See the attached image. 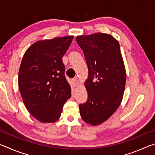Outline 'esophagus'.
Here are the masks:
<instances>
[{
  "label": "esophagus",
  "mask_w": 155,
  "mask_h": 155,
  "mask_svg": "<svg viewBox=\"0 0 155 155\" xmlns=\"http://www.w3.org/2000/svg\"><path fill=\"white\" fill-rule=\"evenodd\" d=\"M72 85L74 87H77V86L79 85V83H78V80L77 78H75L72 80Z\"/></svg>",
  "instance_id": "1"
}]
</instances>
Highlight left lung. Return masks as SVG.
<instances>
[{"label": "left lung", "mask_w": 155, "mask_h": 155, "mask_svg": "<svg viewBox=\"0 0 155 155\" xmlns=\"http://www.w3.org/2000/svg\"><path fill=\"white\" fill-rule=\"evenodd\" d=\"M88 67L87 101L79 104L83 121L96 126L108 120L122 103L127 73L118 41L107 33L78 35Z\"/></svg>", "instance_id": "left-lung-1"}]
</instances>
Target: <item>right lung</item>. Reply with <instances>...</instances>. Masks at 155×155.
Here are the masks:
<instances>
[{"label": "right lung", "mask_w": 155, "mask_h": 155, "mask_svg": "<svg viewBox=\"0 0 155 155\" xmlns=\"http://www.w3.org/2000/svg\"><path fill=\"white\" fill-rule=\"evenodd\" d=\"M74 36L38 41L23 56L18 73V87L28 111L43 123L55 122L71 97L65 77L62 57Z\"/></svg>", "instance_id": "right-lung-1"}]
</instances>
